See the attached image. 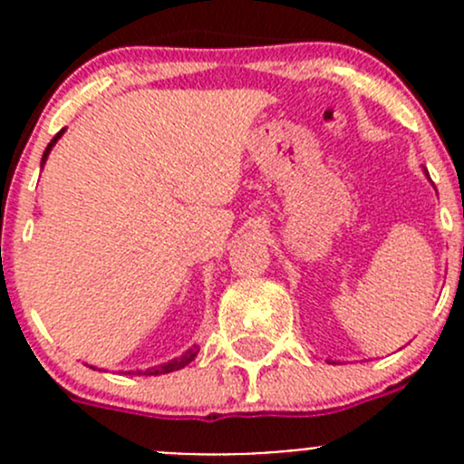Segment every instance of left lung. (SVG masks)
Instances as JSON below:
<instances>
[{
  "label": "left lung",
  "mask_w": 464,
  "mask_h": 464,
  "mask_svg": "<svg viewBox=\"0 0 464 464\" xmlns=\"http://www.w3.org/2000/svg\"><path fill=\"white\" fill-rule=\"evenodd\" d=\"M327 363H330V362H327Z\"/></svg>",
  "instance_id": "1"
}]
</instances>
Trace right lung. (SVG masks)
Instances as JSON below:
<instances>
[{
    "label": "right lung",
    "instance_id": "add662e5",
    "mask_svg": "<svg viewBox=\"0 0 464 464\" xmlns=\"http://www.w3.org/2000/svg\"><path fill=\"white\" fill-rule=\"evenodd\" d=\"M63 134H64V130H60V132L55 134L53 139H51V143L46 145L44 154H42V161H40L42 168H44V163H46V159H49L51 150H53V145L58 143V139L63 137ZM198 353H199V345H193V348H188L184 354H179V357L170 359V362L159 363V366H152V368H145V371H128V372H125V375H145V377H152V375H166V372H172V371H181V368L188 366V363L193 362L195 357H198ZM89 368H93V366H89ZM93 371H96V368H93Z\"/></svg>",
    "mask_w": 464,
    "mask_h": 464
}]
</instances>
